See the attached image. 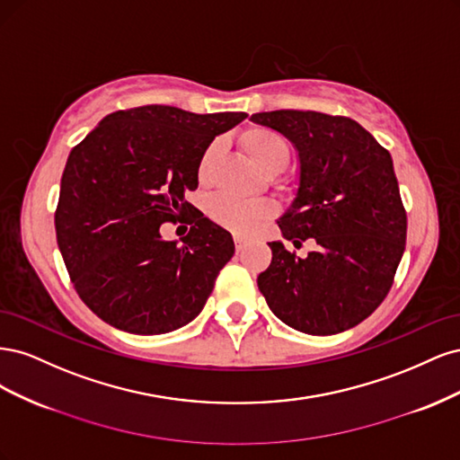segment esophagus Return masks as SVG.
Masks as SVG:
<instances>
[{
  "label": "esophagus",
  "instance_id": "esophagus-1",
  "mask_svg": "<svg viewBox=\"0 0 460 460\" xmlns=\"http://www.w3.org/2000/svg\"><path fill=\"white\" fill-rule=\"evenodd\" d=\"M234 243H235V252H243V247L247 245V240L242 238V235H234Z\"/></svg>",
  "mask_w": 460,
  "mask_h": 460
}]
</instances>
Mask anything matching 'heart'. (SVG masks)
<instances>
[{
    "label": "heart",
    "instance_id": "obj_1",
    "mask_svg": "<svg viewBox=\"0 0 460 460\" xmlns=\"http://www.w3.org/2000/svg\"><path fill=\"white\" fill-rule=\"evenodd\" d=\"M240 147L243 149L245 155L269 176L280 174L282 171H286V166L289 164L291 159V149L289 144L286 142V137L282 134H278L276 130L264 127H253L245 130L240 136ZM218 153V142H211L203 149L196 171L198 182L201 186L211 184ZM274 186L280 191H289V186L284 180H274ZM205 208L207 217L211 218L215 225L235 234H253L276 213V208L270 201H243L226 196V193H220V196L208 199Z\"/></svg>",
    "mask_w": 460,
    "mask_h": 460
}]
</instances>
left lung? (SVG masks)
Returning a JSON list of instances; mask_svg holds the SVG:
<instances>
[{
	"instance_id": "1",
	"label": "left lung",
	"mask_w": 460,
	"mask_h": 460,
	"mask_svg": "<svg viewBox=\"0 0 460 460\" xmlns=\"http://www.w3.org/2000/svg\"><path fill=\"white\" fill-rule=\"evenodd\" d=\"M252 120L284 134L299 151V190L278 226L307 257L270 242L257 284L270 311L313 336L349 330L392 289L405 252L407 213L389 151L349 117L280 109Z\"/></svg>"
}]
</instances>
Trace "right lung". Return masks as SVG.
Here are the masks:
<instances>
[{"mask_svg": "<svg viewBox=\"0 0 460 460\" xmlns=\"http://www.w3.org/2000/svg\"><path fill=\"white\" fill-rule=\"evenodd\" d=\"M245 113L144 105L107 115L66 159L55 232L80 299L107 324L155 336L182 328L234 255L230 232L186 201L198 161ZM187 218L183 245L158 228Z\"/></svg>", "mask_w": 460, "mask_h": 460, "instance_id": "right-lung-1", "label": "right lung"}]
</instances>
